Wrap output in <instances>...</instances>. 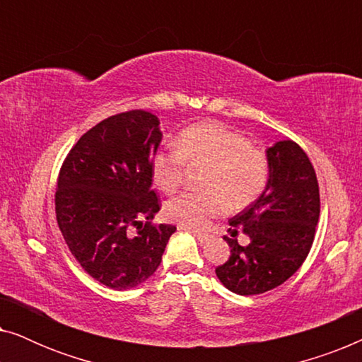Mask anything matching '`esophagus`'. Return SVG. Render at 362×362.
Masks as SVG:
<instances>
[{"label": "esophagus", "mask_w": 362, "mask_h": 362, "mask_svg": "<svg viewBox=\"0 0 362 362\" xmlns=\"http://www.w3.org/2000/svg\"><path fill=\"white\" fill-rule=\"evenodd\" d=\"M180 229L189 230V232H191V234H192V235H194V237H196V239L201 242V244H204V242H207V240H209V239H211V237H209V235H207V234H202V232L192 230V229H189V227H182V226H181V227H180Z\"/></svg>", "instance_id": "1"}]
</instances>
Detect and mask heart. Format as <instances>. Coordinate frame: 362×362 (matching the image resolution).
<instances>
[{"instance_id":"obj_1","label":"heart","mask_w":362,"mask_h":362,"mask_svg":"<svg viewBox=\"0 0 362 362\" xmlns=\"http://www.w3.org/2000/svg\"><path fill=\"white\" fill-rule=\"evenodd\" d=\"M176 150L158 153L151 161L155 185L175 192L185 166H206L201 186L206 192H182L165 204V216L185 227H202L226 206H249L265 189L269 160L264 150L249 145L244 133L221 122H202L187 127L176 140Z\"/></svg>"}]
</instances>
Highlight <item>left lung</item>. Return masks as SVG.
<instances>
[{
	"instance_id": "1",
	"label": "left lung",
	"mask_w": 362,
	"mask_h": 362,
	"mask_svg": "<svg viewBox=\"0 0 362 362\" xmlns=\"http://www.w3.org/2000/svg\"><path fill=\"white\" fill-rule=\"evenodd\" d=\"M269 181L249 207L229 221L250 244L224 237L230 257L217 267L221 284L237 295L274 290L300 269L311 249L320 219V189L306 153L291 140L267 148Z\"/></svg>"
}]
</instances>
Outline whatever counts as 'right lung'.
I'll list each match as a JSON object with an SVG mask.
<instances>
[{
	"instance_id": "1",
	"label": "right lung",
	"mask_w": 362,
	"mask_h": 362,
	"mask_svg": "<svg viewBox=\"0 0 362 362\" xmlns=\"http://www.w3.org/2000/svg\"><path fill=\"white\" fill-rule=\"evenodd\" d=\"M161 140L156 115L118 113L90 128L59 173V229L82 269L108 288L130 290L150 279L176 230L151 224L160 211L151 161Z\"/></svg>"
}]
</instances>
